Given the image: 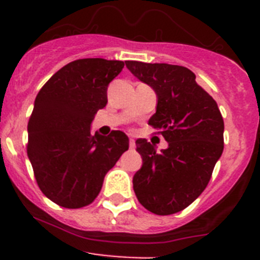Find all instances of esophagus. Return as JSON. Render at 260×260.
<instances>
[{
    "label": "esophagus",
    "mask_w": 260,
    "mask_h": 260,
    "mask_svg": "<svg viewBox=\"0 0 260 260\" xmlns=\"http://www.w3.org/2000/svg\"><path fill=\"white\" fill-rule=\"evenodd\" d=\"M128 146H130V148H135V141L133 139V138H130V141H128Z\"/></svg>",
    "instance_id": "1"
}]
</instances>
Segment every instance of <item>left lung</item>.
<instances>
[{"mask_svg":"<svg viewBox=\"0 0 260 260\" xmlns=\"http://www.w3.org/2000/svg\"><path fill=\"white\" fill-rule=\"evenodd\" d=\"M126 68L157 96L148 123L160 130L168 148L137 139L143 164L133 177L139 203L156 215L185 210L203 192L224 150V121L217 103L187 68L126 61Z\"/></svg>","mask_w":260,"mask_h":260,"instance_id":"left-lung-1","label":"left lung"}]
</instances>
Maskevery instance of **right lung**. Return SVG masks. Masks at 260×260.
Returning a JSON list of instances; mask_svg holds the SVG:
<instances>
[{
  "label": "right lung",
  "instance_id": "obj_1",
  "mask_svg": "<svg viewBox=\"0 0 260 260\" xmlns=\"http://www.w3.org/2000/svg\"><path fill=\"white\" fill-rule=\"evenodd\" d=\"M123 66L122 61L77 59L59 69L36 96L27 155L43 194L61 207L92 203L105 174L128 150L125 133H91L95 114L108 103V86Z\"/></svg>",
  "mask_w": 260,
  "mask_h": 260
}]
</instances>
